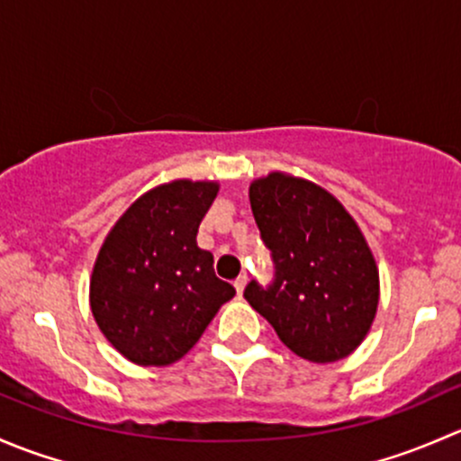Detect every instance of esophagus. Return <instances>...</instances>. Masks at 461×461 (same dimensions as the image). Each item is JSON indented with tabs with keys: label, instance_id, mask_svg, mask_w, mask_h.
I'll return each mask as SVG.
<instances>
[{
	"label": "esophagus",
	"instance_id": "esophagus-1",
	"mask_svg": "<svg viewBox=\"0 0 461 461\" xmlns=\"http://www.w3.org/2000/svg\"><path fill=\"white\" fill-rule=\"evenodd\" d=\"M245 285H248V276H245V274H240V276L236 278V281H234V287H236V292H239V294H243Z\"/></svg>",
	"mask_w": 461,
	"mask_h": 461
}]
</instances>
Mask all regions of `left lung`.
Segmentation results:
<instances>
[{
  "mask_svg": "<svg viewBox=\"0 0 461 461\" xmlns=\"http://www.w3.org/2000/svg\"><path fill=\"white\" fill-rule=\"evenodd\" d=\"M274 278L243 296L294 355L330 364L350 355L373 325L379 272L343 204L308 180L269 174L249 187Z\"/></svg>",
  "mask_w": 461,
  "mask_h": 461,
  "instance_id": "obj_1",
  "label": "left lung"
}]
</instances>
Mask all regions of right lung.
Segmentation results:
<instances>
[{"label": "right lung", "mask_w": 461, "mask_h": 461, "mask_svg": "<svg viewBox=\"0 0 461 461\" xmlns=\"http://www.w3.org/2000/svg\"><path fill=\"white\" fill-rule=\"evenodd\" d=\"M216 183L174 180L151 189L106 236L91 276V310L111 346L138 366L187 355L236 294L196 245Z\"/></svg>", "instance_id": "right-lung-1"}]
</instances>
